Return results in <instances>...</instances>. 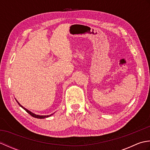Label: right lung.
<instances>
[{"label":"right lung","mask_w":150,"mask_h":150,"mask_svg":"<svg viewBox=\"0 0 150 150\" xmlns=\"http://www.w3.org/2000/svg\"><path fill=\"white\" fill-rule=\"evenodd\" d=\"M17 102L18 103V105L19 106H20L21 108H23V109L26 111L27 113H29L30 115H31L32 117H35V118H37V119H45V118H47V117H50V116H52V115H53V113H52V114H51V115H37V114H35V113H32L31 112V111H30V110H27L26 108H25L24 107H23L22 106V105L18 103V102L17 100Z\"/></svg>","instance_id":"obj_1"}]
</instances>
